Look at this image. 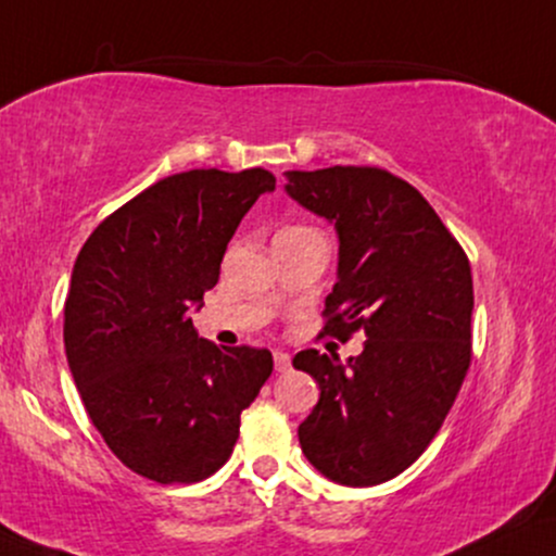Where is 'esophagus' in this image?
I'll return each instance as SVG.
<instances>
[{"mask_svg": "<svg viewBox=\"0 0 556 556\" xmlns=\"http://www.w3.org/2000/svg\"><path fill=\"white\" fill-rule=\"evenodd\" d=\"M274 367H277V371L290 369L292 367L290 354H285V351H274Z\"/></svg>", "mask_w": 556, "mask_h": 556, "instance_id": "1", "label": "esophagus"}]
</instances>
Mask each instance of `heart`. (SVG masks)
Returning a JSON list of instances; mask_svg holds the SVG:
<instances>
[{
	"instance_id": "heart-1",
	"label": "heart",
	"mask_w": 556,
	"mask_h": 556,
	"mask_svg": "<svg viewBox=\"0 0 556 556\" xmlns=\"http://www.w3.org/2000/svg\"><path fill=\"white\" fill-rule=\"evenodd\" d=\"M300 230H313V228H305V226H292V228H285L282 233H300ZM279 233V236H282Z\"/></svg>"
}]
</instances>
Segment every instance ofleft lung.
I'll return each mask as SVG.
<instances>
[{
  "label": "left lung",
  "instance_id": "left-lung-1",
  "mask_svg": "<svg viewBox=\"0 0 556 556\" xmlns=\"http://www.w3.org/2000/svg\"><path fill=\"white\" fill-rule=\"evenodd\" d=\"M287 179L290 197L339 230V282L320 336H367L349 364L318 349L292 359L320 384L300 446L333 482H388L426 452L467 377L469 258L426 197L388 168L330 166Z\"/></svg>",
  "mask_w": 556,
  "mask_h": 556
}]
</instances>
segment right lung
I'll use <instances>...</instances> for the list:
<instances>
[{
  "instance_id": "obj_1",
  "label": "right lung",
  "mask_w": 556,
  "mask_h": 556,
  "mask_svg": "<svg viewBox=\"0 0 556 556\" xmlns=\"http://www.w3.org/2000/svg\"><path fill=\"white\" fill-rule=\"evenodd\" d=\"M274 181L266 168L172 174L104 217L76 256L63 305L68 367L104 444L146 480L215 475L271 375V351L213 346L189 311Z\"/></svg>"
}]
</instances>
